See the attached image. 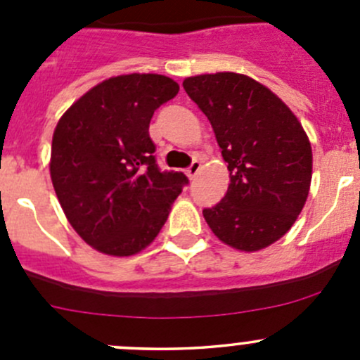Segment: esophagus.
I'll return each instance as SVG.
<instances>
[{
  "label": "esophagus",
  "instance_id": "34e87169",
  "mask_svg": "<svg viewBox=\"0 0 360 360\" xmlns=\"http://www.w3.org/2000/svg\"><path fill=\"white\" fill-rule=\"evenodd\" d=\"M200 169H202V163L198 162V160H193V162H191V165L188 167L186 176L190 177V179H193V177H197V174L200 172Z\"/></svg>",
  "mask_w": 360,
  "mask_h": 360
}]
</instances>
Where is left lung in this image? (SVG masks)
Returning <instances> with one entry per match:
<instances>
[{"label": "left lung", "instance_id": "left-lung-1", "mask_svg": "<svg viewBox=\"0 0 360 360\" xmlns=\"http://www.w3.org/2000/svg\"><path fill=\"white\" fill-rule=\"evenodd\" d=\"M212 125L230 170L228 191L203 217L221 242L252 252L284 237L311 181V146L294 112L264 85L238 72L183 82Z\"/></svg>", "mask_w": 360, "mask_h": 360}]
</instances>
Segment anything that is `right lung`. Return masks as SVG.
<instances>
[{
  "instance_id": "add662e5",
  "label": "right lung",
  "mask_w": 360,
  "mask_h": 360,
  "mask_svg": "<svg viewBox=\"0 0 360 360\" xmlns=\"http://www.w3.org/2000/svg\"><path fill=\"white\" fill-rule=\"evenodd\" d=\"M179 85L163 75H122L79 97L59 120L50 176L76 233L99 252L132 256L151 244L188 177L160 170L153 112Z\"/></svg>"
}]
</instances>
